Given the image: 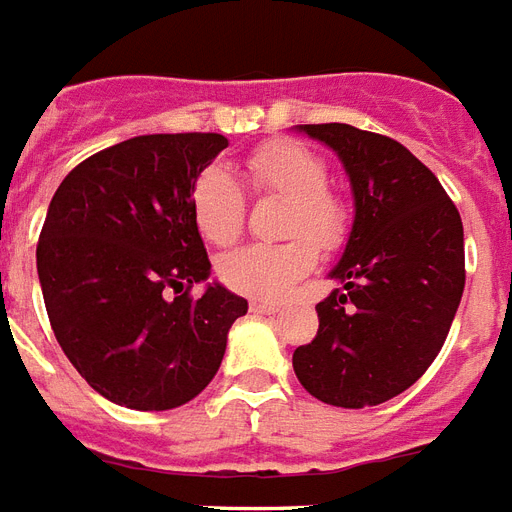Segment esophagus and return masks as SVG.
Masks as SVG:
<instances>
[{"label":"esophagus","instance_id":"34e87169","mask_svg":"<svg viewBox=\"0 0 512 512\" xmlns=\"http://www.w3.org/2000/svg\"><path fill=\"white\" fill-rule=\"evenodd\" d=\"M280 307L275 302H251V313H259V315H275Z\"/></svg>","mask_w":512,"mask_h":512}]
</instances>
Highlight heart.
<instances>
[{"label":"heart","mask_w":512,"mask_h":512,"mask_svg":"<svg viewBox=\"0 0 512 512\" xmlns=\"http://www.w3.org/2000/svg\"><path fill=\"white\" fill-rule=\"evenodd\" d=\"M253 194L280 199L275 245H245L218 261V278L253 299H283L310 275L321 251H340L353 229V207L332 183L326 161L297 140H270L245 159ZM245 191L232 172L210 164L191 188L197 229L213 245H232L245 229Z\"/></svg>","instance_id":"b5f03b06"}]
</instances>
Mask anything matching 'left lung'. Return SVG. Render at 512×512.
Returning <instances> with one entry per match:
<instances>
[{"instance_id":"8db88e82","label":"left lung","mask_w":512,"mask_h":512,"mask_svg":"<svg viewBox=\"0 0 512 512\" xmlns=\"http://www.w3.org/2000/svg\"><path fill=\"white\" fill-rule=\"evenodd\" d=\"M343 159L356 218L318 302V334L294 351L299 383L326 405L372 407L437 359L464 291L461 215L405 145L348 124H305Z\"/></svg>"}]
</instances>
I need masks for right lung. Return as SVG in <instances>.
Returning <instances> with one entry per match:
<instances>
[{"label": "right lung", "instance_id": "1", "mask_svg": "<svg viewBox=\"0 0 512 512\" xmlns=\"http://www.w3.org/2000/svg\"><path fill=\"white\" fill-rule=\"evenodd\" d=\"M226 145L213 132L142 134L80 161L53 194L37 242L45 310L72 367L115 405L191 402L248 313L218 283L191 294L210 275L191 188Z\"/></svg>", "mask_w": 512, "mask_h": 512}]
</instances>
